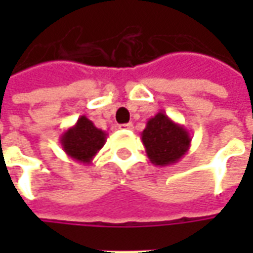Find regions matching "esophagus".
I'll return each mask as SVG.
<instances>
[{
  "mask_svg": "<svg viewBox=\"0 0 253 253\" xmlns=\"http://www.w3.org/2000/svg\"><path fill=\"white\" fill-rule=\"evenodd\" d=\"M121 128H123V130H132V128H134V125H132V123H126V125H121Z\"/></svg>",
  "mask_w": 253,
  "mask_h": 253,
  "instance_id": "obj_1",
  "label": "esophagus"
}]
</instances>
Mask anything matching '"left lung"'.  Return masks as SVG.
Masks as SVG:
<instances>
[{
	"mask_svg": "<svg viewBox=\"0 0 253 253\" xmlns=\"http://www.w3.org/2000/svg\"><path fill=\"white\" fill-rule=\"evenodd\" d=\"M141 139L150 163L157 167H168L186 156L192 138L183 125L172 121L164 112H157L146 122Z\"/></svg>",
	"mask_w": 253,
	"mask_h": 253,
	"instance_id": "left-lung-1",
	"label": "left lung"
}]
</instances>
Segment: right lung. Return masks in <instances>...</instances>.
I'll use <instances>...</instances> for the list:
<instances>
[{"mask_svg": "<svg viewBox=\"0 0 253 253\" xmlns=\"http://www.w3.org/2000/svg\"><path fill=\"white\" fill-rule=\"evenodd\" d=\"M107 141V132L94 126L85 115L80 116L76 125L69 127L59 137L63 152L77 163L92 164V160Z\"/></svg>", "mask_w": 253, "mask_h": 253, "instance_id": "1", "label": "right lung"}]
</instances>
